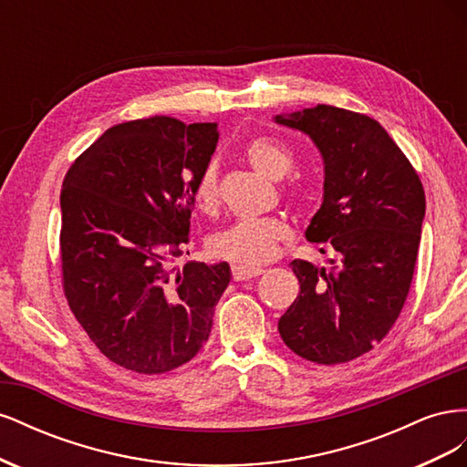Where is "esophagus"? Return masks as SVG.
<instances>
[{"label": "esophagus", "mask_w": 467, "mask_h": 467, "mask_svg": "<svg viewBox=\"0 0 467 467\" xmlns=\"http://www.w3.org/2000/svg\"><path fill=\"white\" fill-rule=\"evenodd\" d=\"M263 275V268H255V266H244V265H234L232 266V278L235 282L239 280H249Z\"/></svg>", "instance_id": "esophagus-1"}]
</instances>
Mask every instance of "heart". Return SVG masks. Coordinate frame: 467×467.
I'll return each instance as SVG.
<instances>
[{
    "instance_id": "b5f03b06",
    "label": "heart",
    "mask_w": 467,
    "mask_h": 467,
    "mask_svg": "<svg viewBox=\"0 0 467 467\" xmlns=\"http://www.w3.org/2000/svg\"><path fill=\"white\" fill-rule=\"evenodd\" d=\"M247 161L257 173L266 179L280 181L292 171L290 151L273 138H255L245 148ZM191 179V177H189ZM191 192L194 204L202 212H216L220 206V177L218 165L210 161L202 171L191 179ZM290 235V225L282 218L242 220L230 228L218 232L210 239V253L218 259L234 261L237 265H263L271 261L280 244Z\"/></svg>"
}]
</instances>
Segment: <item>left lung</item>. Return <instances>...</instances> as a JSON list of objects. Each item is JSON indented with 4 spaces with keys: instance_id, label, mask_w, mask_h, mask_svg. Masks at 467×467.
<instances>
[{
    "instance_id": "left-lung-1",
    "label": "left lung",
    "mask_w": 467,
    "mask_h": 467,
    "mask_svg": "<svg viewBox=\"0 0 467 467\" xmlns=\"http://www.w3.org/2000/svg\"><path fill=\"white\" fill-rule=\"evenodd\" d=\"M312 138L323 160V202L306 237L331 268L290 263L300 294L278 319L282 341L317 364L368 352L400 317L411 286L425 218L422 182L381 124L317 105L275 117Z\"/></svg>"
}]
</instances>
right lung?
Wrapping results in <instances>:
<instances>
[{
	"label": "right lung",
	"mask_w": 467,
	"mask_h": 467,
	"mask_svg": "<svg viewBox=\"0 0 467 467\" xmlns=\"http://www.w3.org/2000/svg\"><path fill=\"white\" fill-rule=\"evenodd\" d=\"M216 144V122L140 119L112 126L66 173L64 294L95 347L126 370H175L208 341L230 265L173 259L189 244L188 177Z\"/></svg>",
	"instance_id": "obj_1"
}]
</instances>
